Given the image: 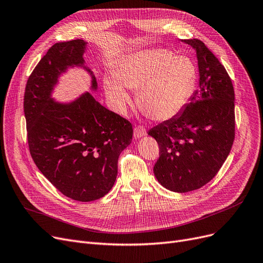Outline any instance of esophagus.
I'll return each instance as SVG.
<instances>
[{
    "mask_svg": "<svg viewBox=\"0 0 263 263\" xmlns=\"http://www.w3.org/2000/svg\"><path fill=\"white\" fill-rule=\"evenodd\" d=\"M147 132L146 129H144V127H142V126H138V127H136L134 129V137L135 138H141L143 137V136H146Z\"/></svg>",
    "mask_w": 263,
    "mask_h": 263,
    "instance_id": "obj_1",
    "label": "esophagus"
}]
</instances>
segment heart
Masks as SVG:
<instances>
[{
  "instance_id": "heart-1",
  "label": "heart",
  "mask_w": 263,
  "mask_h": 263,
  "mask_svg": "<svg viewBox=\"0 0 263 263\" xmlns=\"http://www.w3.org/2000/svg\"><path fill=\"white\" fill-rule=\"evenodd\" d=\"M114 78L104 80V89L115 110L124 113L132 102L125 88H139L138 104L160 121L182 113L192 99L198 71L194 61L175 55L166 49H146L135 52L114 71Z\"/></svg>"
}]
</instances>
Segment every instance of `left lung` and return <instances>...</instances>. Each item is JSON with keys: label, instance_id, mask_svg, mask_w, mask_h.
<instances>
[{"label": "left lung", "instance_id": "obj_1", "mask_svg": "<svg viewBox=\"0 0 263 263\" xmlns=\"http://www.w3.org/2000/svg\"><path fill=\"white\" fill-rule=\"evenodd\" d=\"M182 41L196 51L199 88L182 113L148 132L160 147L155 176L175 193L209 183L229 157L235 138V95L228 71L202 41Z\"/></svg>", "mask_w": 263, "mask_h": 263}]
</instances>
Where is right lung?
Wrapping results in <instances>:
<instances>
[{"instance_id":"obj_1","label":"right lung","mask_w":263,"mask_h":263,"mask_svg":"<svg viewBox=\"0 0 263 263\" xmlns=\"http://www.w3.org/2000/svg\"><path fill=\"white\" fill-rule=\"evenodd\" d=\"M87 42H59L49 49L27 80L24 112L30 155L41 173L73 200L88 202L105 196L117 176L121 152L133 139V126L99 103L90 92L59 102L52 92L68 68H84Z\"/></svg>"}]
</instances>
